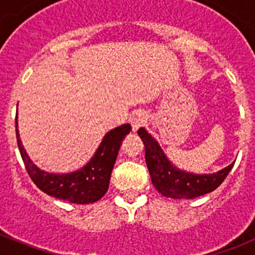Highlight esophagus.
<instances>
[{
  "label": "esophagus",
  "mask_w": 255,
  "mask_h": 255,
  "mask_svg": "<svg viewBox=\"0 0 255 255\" xmlns=\"http://www.w3.org/2000/svg\"><path fill=\"white\" fill-rule=\"evenodd\" d=\"M147 123V115L143 111H136L132 114V116L130 117V124H131L132 131L136 132L141 126L145 125Z\"/></svg>",
  "instance_id": "obj_1"
}]
</instances>
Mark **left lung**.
Returning a JSON list of instances; mask_svg holds the SVG:
<instances>
[{
	"label": "left lung",
	"instance_id": "obj_1",
	"mask_svg": "<svg viewBox=\"0 0 255 255\" xmlns=\"http://www.w3.org/2000/svg\"><path fill=\"white\" fill-rule=\"evenodd\" d=\"M138 135L145 147V162L154 188L163 197L172 199H193L216 190L224 182L234 163L215 173H191L179 170L164 154L158 141L140 128Z\"/></svg>",
	"mask_w": 255,
	"mask_h": 255
}]
</instances>
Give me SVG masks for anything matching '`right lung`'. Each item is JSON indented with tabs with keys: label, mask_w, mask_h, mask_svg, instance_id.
<instances>
[{
	"label": "right lung",
	"mask_w": 255,
	"mask_h": 255,
	"mask_svg": "<svg viewBox=\"0 0 255 255\" xmlns=\"http://www.w3.org/2000/svg\"><path fill=\"white\" fill-rule=\"evenodd\" d=\"M15 128L17 147L33 182L46 194L75 204L94 203L106 194L121 143L131 130V126L125 124L108 131L92 159L84 167L70 173H51L38 168L26 154L17 130V115Z\"/></svg>",
	"instance_id": "1"
}]
</instances>
